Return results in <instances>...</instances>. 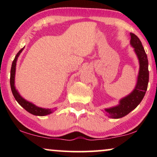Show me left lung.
Masks as SVG:
<instances>
[{"mask_svg": "<svg viewBox=\"0 0 157 157\" xmlns=\"http://www.w3.org/2000/svg\"><path fill=\"white\" fill-rule=\"evenodd\" d=\"M130 44L134 48L139 63V71L137 76L136 84L134 90L128 95L120 99L119 104L104 109L106 116L112 119H120L134 110L142 101L149 83V63L144 48L141 44V40L135 34L130 33Z\"/></svg>", "mask_w": 157, "mask_h": 157, "instance_id": "obj_1", "label": "left lung"}]
</instances>
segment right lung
Returning <instances> with one entry per match:
<instances>
[{"label": "right lung", "mask_w": 157, "mask_h": 157, "mask_svg": "<svg viewBox=\"0 0 157 157\" xmlns=\"http://www.w3.org/2000/svg\"><path fill=\"white\" fill-rule=\"evenodd\" d=\"M25 47H23L22 49H21L17 53L16 57L12 63L11 69H10V88H11V91L13 95L14 98H16L17 102L23 107V109H25L28 112H29L31 114L35 116H40V117H44V116H46L50 114V113H53V111H56V109H45L41 108V107H38L33 104V103L29 101L25 100L23 98L22 96L20 95L18 90L16 89V86H15V75H16V62L18 60V58L20 56L21 53L22 52Z\"/></svg>", "instance_id": "obj_1"}]
</instances>
